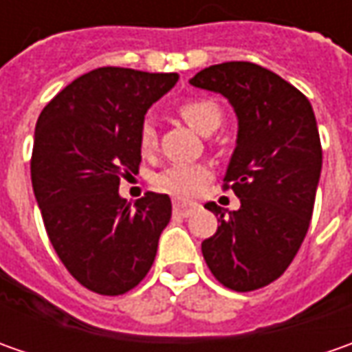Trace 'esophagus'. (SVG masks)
Instances as JSON below:
<instances>
[{
  "instance_id": "obj_1",
  "label": "esophagus",
  "mask_w": 352,
  "mask_h": 352,
  "mask_svg": "<svg viewBox=\"0 0 352 352\" xmlns=\"http://www.w3.org/2000/svg\"><path fill=\"white\" fill-rule=\"evenodd\" d=\"M172 208H174V213H176V215L188 217L192 211L197 210V204H194V201H184V199H174V201H172Z\"/></svg>"
}]
</instances>
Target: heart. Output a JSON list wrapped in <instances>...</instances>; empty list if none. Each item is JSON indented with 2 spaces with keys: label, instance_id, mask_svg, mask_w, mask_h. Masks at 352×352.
Returning a JSON list of instances; mask_svg holds the SVG:
<instances>
[{
  "label": "heart",
  "instance_id": "heart-1",
  "mask_svg": "<svg viewBox=\"0 0 352 352\" xmlns=\"http://www.w3.org/2000/svg\"><path fill=\"white\" fill-rule=\"evenodd\" d=\"M180 116L192 129L206 135L221 125V109L211 100H190L180 105ZM141 151L144 155L153 153L156 146V127L151 119L141 125ZM210 168L204 164H172L160 174H156L155 184L158 190L172 196L190 197L199 192V188L208 182Z\"/></svg>",
  "mask_w": 352,
  "mask_h": 352
}]
</instances>
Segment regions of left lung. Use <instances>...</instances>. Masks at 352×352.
<instances>
[{
	"label": "left lung",
	"instance_id": "8db88e82",
	"mask_svg": "<svg viewBox=\"0 0 352 352\" xmlns=\"http://www.w3.org/2000/svg\"><path fill=\"white\" fill-rule=\"evenodd\" d=\"M190 84L221 94L239 125L223 180L241 208L225 215L206 204L219 225L201 252L223 286L258 290L284 274L309 229L321 174L316 113L300 89L252 62L215 64Z\"/></svg>",
	"mask_w": 352,
	"mask_h": 352
}]
</instances>
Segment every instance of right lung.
Here are the masks:
<instances>
[{"label": "right lung", "instance_id": "obj_1", "mask_svg": "<svg viewBox=\"0 0 352 352\" xmlns=\"http://www.w3.org/2000/svg\"><path fill=\"white\" fill-rule=\"evenodd\" d=\"M178 78L105 66L76 78L38 116L34 197L58 258L88 290L125 294L155 263L170 197L146 192L131 206L119 180L137 174L144 116Z\"/></svg>", "mask_w": 352, "mask_h": 352}]
</instances>
